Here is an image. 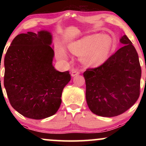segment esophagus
<instances>
[{"label": "esophagus", "instance_id": "obj_1", "mask_svg": "<svg viewBox=\"0 0 146 146\" xmlns=\"http://www.w3.org/2000/svg\"><path fill=\"white\" fill-rule=\"evenodd\" d=\"M80 71L79 70H77V69H73L71 71V76L72 77H74L75 75H78L80 74Z\"/></svg>", "mask_w": 146, "mask_h": 146}]
</instances>
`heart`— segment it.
I'll return each mask as SVG.
<instances>
[{
    "mask_svg": "<svg viewBox=\"0 0 146 146\" xmlns=\"http://www.w3.org/2000/svg\"><path fill=\"white\" fill-rule=\"evenodd\" d=\"M113 38L108 34L95 33L86 36L69 45L70 51L81 57L82 62L86 66H97L104 63L109 56L113 48ZM60 60H66L68 55L64 50L58 52Z\"/></svg>",
    "mask_w": 146,
    "mask_h": 146,
    "instance_id": "b5f03b06",
    "label": "heart"
}]
</instances>
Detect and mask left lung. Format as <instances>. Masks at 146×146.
<instances>
[{"mask_svg": "<svg viewBox=\"0 0 146 146\" xmlns=\"http://www.w3.org/2000/svg\"><path fill=\"white\" fill-rule=\"evenodd\" d=\"M119 41L121 48L101 66L88 68L83 74L87 104L99 116L121 115L139 97L141 68L138 53L125 35Z\"/></svg>", "mask_w": 146, "mask_h": 146, "instance_id": "1", "label": "left lung"}]
</instances>
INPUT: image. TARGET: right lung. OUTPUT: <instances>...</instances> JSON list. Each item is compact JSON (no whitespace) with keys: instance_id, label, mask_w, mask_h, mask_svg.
Here are the masks:
<instances>
[{"instance_id":"1","label":"right lung","mask_w":146,"mask_h":146,"mask_svg":"<svg viewBox=\"0 0 146 146\" xmlns=\"http://www.w3.org/2000/svg\"><path fill=\"white\" fill-rule=\"evenodd\" d=\"M52 35L47 30L16 36L5 56L4 86L11 106L24 117L42 119L56 113L68 71L53 66ZM1 68V67H0Z\"/></svg>"}]
</instances>
